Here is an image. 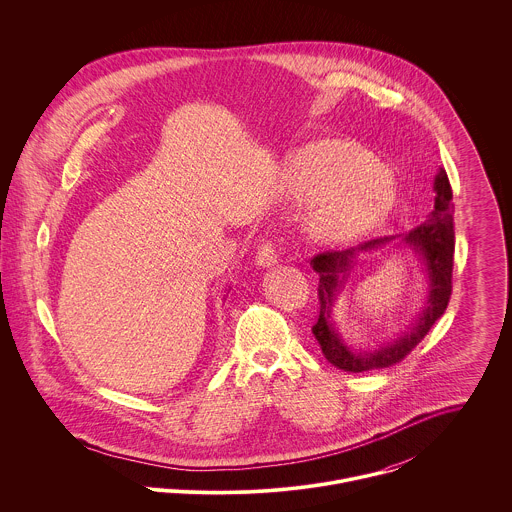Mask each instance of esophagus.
Wrapping results in <instances>:
<instances>
[{
  "mask_svg": "<svg viewBox=\"0 0 512 512\" xmlns=\"http://www.w3.org/2000/svg\"><path fill=\"white\" fill-rule=\"evenodd\" d=\"M278 258H280V254H278V250H276V246H274L272 242L262 244V246L258 248V252H256V262H258V266H262V268L274 266V264L278 262Z\"/></svg>",
  "mask_w": 512,
  "mask_h": 512,
  "instance_id": "esophagus-1",
  "label": "esophagus"
}]
</instances>
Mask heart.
I'll list each match as a JSON object with an SVG mask.
<instances>
[{"instance_id":"obj_1","label":"heart","mask_w":512,"mask_h":512,"mask_svg":"<svg viewBox=\"0 0 512 512\" xmlns=\"http://www.w3.org/2000/svg\"><path fill=\"white\" fill-rule=\"evenodd\" d=\"M286 183L293 197L313 199L307 226L325 240L349 238L372 226L396 199L392 173L345 142L297 149L286 165Z\"/></svg>"}]
</instances>
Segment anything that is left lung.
Segmentation results:
<instances>
[{
  "label": "left lung",
  "mask_w": 512,
  "mask_h": 512,
  "mask_svg": "<svg viewBox=\"0 0 512 512\" xmlns=\"http://www.w3.org/2000/svg\"><path fill=\"white\" fill-rule=\"evenodd\" d=\"M434 189H436V209L432 211L430 219L412 228L410 234L404 236V242L410 244L416 252H420L428 266V274H430L428 305L422 317L418 319L416 327H412L408 335L400 337L392 345L382 347L374 353H353L335 333L329 317H331V305H333L335 292L339 288V282L341 278H345V272L351 268V262L357 256V252L378 248L390 242L394 236L370 240L349 250L319 252L311 258V266L319 274V286H317L319 317L313 323L311 331L317 343L321 345L325 359L331 365L345 372H365L372 368L396 365L404 361L406 355H410L416 349V345L422 343V339L428 335V331L443 315L451 297V288H453L451 280H453V252H455V230H453V215H451L453 193H451L447 173L443 169L436 177Z\"/></svg>",
  "instance_id": "obj_1"
}]
</instances>
